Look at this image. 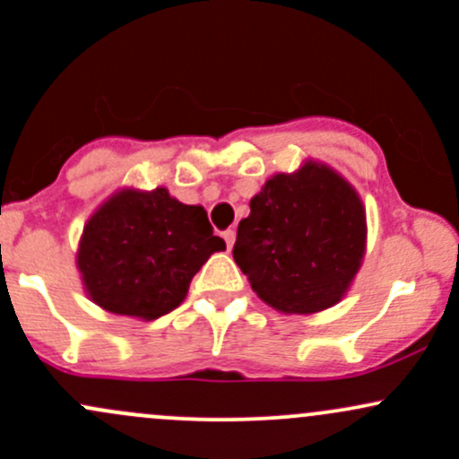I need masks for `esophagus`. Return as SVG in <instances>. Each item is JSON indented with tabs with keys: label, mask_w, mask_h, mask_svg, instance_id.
I'll return each instance as SVG.
<instances>
[{
	"label": "esophagus",
	"mask_w": 459,
	"mask_h": 459,
	"mask_svg": "<svg viewBox=\"0 0 459 459\" xmlns=\"http://www.w3.org/2000/svg\"><path fill=\"white\" fill-rule=\"evenodd\" d=\"M224 242H226V246H229V250L233 248V244H235V230L233 229L224 230Z\"/></svg>",
	"instance_id": "1"
}]
</instances>
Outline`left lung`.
Wrapping results in <instances>:
<instances>
[{"mask_svg":"<svg viewBox=\"0 0 459 459\" xmlns=\"http://www.w3.org/2000/svg\"><path fill=\"white\" fill-rule=\"evenodd\" d=\"M365 211L330 167L277 173L250 200L233 257L262 301L312 315L341 301L365 253Z\"/></svg>","mask_w":459,"mask_h":459,"instance_id":"left-lung-1","label":"left lung"}]
</instances>
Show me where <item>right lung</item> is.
Listing matches in <instances>:
<instances>
[{
  "label": "right lung",
  "instance_id": "obj_1",
  "mask_svg": "<svg viewBox=\"0 0 459 459\" xmlns=\"http://www.w3.org/2000/svg\"><path fill=\"white\" fill-rule=\"evenodd\" d=\"M224 248L202 206L162 186L127 189L90 217L76 264L96 306L152 321L180 306L197 270Z\"/></svg>",
  "mask_w": 459,
  "mask_h": 459
}]
</instances>
